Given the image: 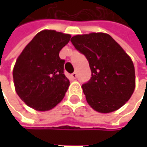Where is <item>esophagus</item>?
<instances>
[{"mask_svg": "<svg viewBox=\"0 0 147 147\" xmlns=\"http://www.w3.org/2000/svg\"><path fill=\"white\" fill-rule=\"evenodd\" d=\"M70 77H71V78H73V79H76V78H77V73H76V72H73L72 74H70Z\"/></svg>", "mask_w": 147, "mask_h": 147, "instance_id": "1", "label": "esophagus"}]
</instances>
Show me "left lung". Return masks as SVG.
<instances>
[{
	"mask_svg": "<svg viewBox=\"0 0 147 147\" xmlns=\"http://www.w3.org/2000/svg\"><path fill=\"white\" fill-rule=\"evenodd\" d=\"M70 41L86 57L92 71L90 80L82 86L88 104L100 113L120 109L135 89V69L131 59L106 33L76 35Z\"/></svg>",
	"mask_w": 147,
	"mask_h": 147,
	"instance_id": "obj_1",
	"label": "left lung"
}]
</instances>
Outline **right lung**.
<instances>
[{"mask_svg": "<svg viewBox=\"0 0 147 147\" xmlns=\"http://www.w3.org/2000/svg\"><path fill=\"white\" fill-rule=\"evenodd\" d=\"M69 39V34L42 31L16 60L13 69L16 92L31 108L47 111L63 99L69 81L64 75L65 61L59 53Z\"/></svg>", "mask_w": 147, "mask_h": 147, "instance_id": "obj_1", "label": "right lung"}]
</instances>
